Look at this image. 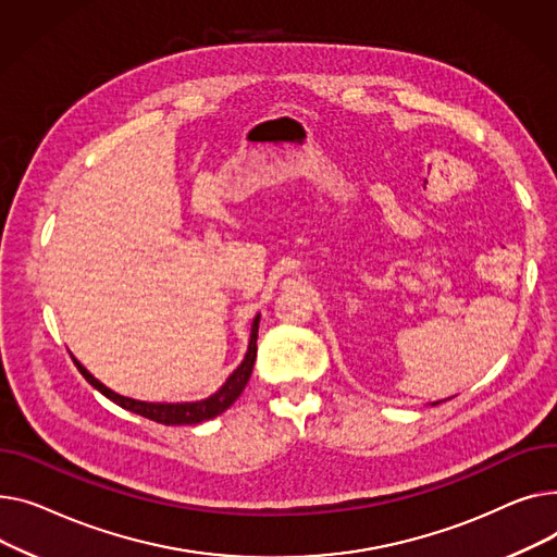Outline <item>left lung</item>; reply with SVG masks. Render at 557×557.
I'll return each instance as SVG.
<instances>
[{"instance_id": "obj_1", "label": "left lung", "mask_w": 557, "mask_h": 557, "mask_svg": "<svg viewBox=\"0 0 557 557\" xmlns=\"http://www.w3.org/2000/svg\"><path fill=\"white\" fill-rule=\"evenodd\" d=\"M434 405H438V403H434Z\"/></svg>"}]
</instances>
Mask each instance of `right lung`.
<instances>
[{
    "label": "right lung",
    "instance_id": "obj_1",
    "mask_svg": "<svg viewBox=\"0 0 557 557\" xmlns=\"http://www.w3.org/2000/svg\"><path fill=\"white\" fill-rule=\"evenodd\" d=\"M258 321L260 317L253 319V325H251V339H249V348H247V355L243 359V364L228 375V380L222 384V388L218 391V394H213L211 398L207 400H200V403H182V405H154V403H141V400H133V398H125V396H119L114 394V391H110L108 386H103L101 382H98L81 362L78 359H74L76 369L83 373V377L94 386L101 391V394L106 398H110L112 403H116L119 407L133 411V413H139L148 420H154L159 424H195V422H202V420H209V418H215L218 413H222L224 409L232 407L238 396L243 394V388L247 386L249 382V375H251V369H253V362H256V339H258Z\"/></svg>",
    "mask_w": 557,
    "mask_h": 557
}]
</instances>
